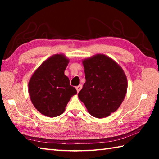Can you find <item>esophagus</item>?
<instances>
[{"instance_id":"1","label":"esophagus","mask_w":159,"mask_h":159,"mask_svg":"<svg viewBox=\"0 0 159 159\" xmlns=\"http://www.w3.org/2000/svg\"><path fill=\"white\" fill-rule=\"evenodd\" d=\"M76 90H77V92H78V93H79V91H80V90H81V88H82V85H78V86H76Z\"/></svg>"}]
</instances>
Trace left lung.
<instances>
[{
	"mask_svg": "<svg viewBox=\"0 0 159 159\" xmlns=\"http://www.w3.org/2000/svg\"><path fill=\"white\" fill-rule=\"evenodd\" d=\"M82 63L85 83L78 96L93 116H109L125 98L127 77L119 64L103 54L85 59Z\"/></svg>",
	"mask_w": 159,
	"mask_h": 159,
	"instance_id": "1",
	"label": "left lung"
}]
</instances>
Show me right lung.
I'll return each mask as SVG.
<instances>
[{
	"label": "right lung",
	"instance_id": "right-lung-1",
	"mask_svg": "<svg viewBox=\"0 0 159 159\" xmlns=\"http://www.w3.org/2000/svg\"><path fill=\"white\" fill-rule=\"evenodd\" d=\"M69 62L63 54L54 55L38 67L29 80L31 101L43 115L56 117L63 114L70 99L77 93L64 74Z\"/></svg>",
	"mask_w": 159,
	"mask_h": 159
}]
</instances>
